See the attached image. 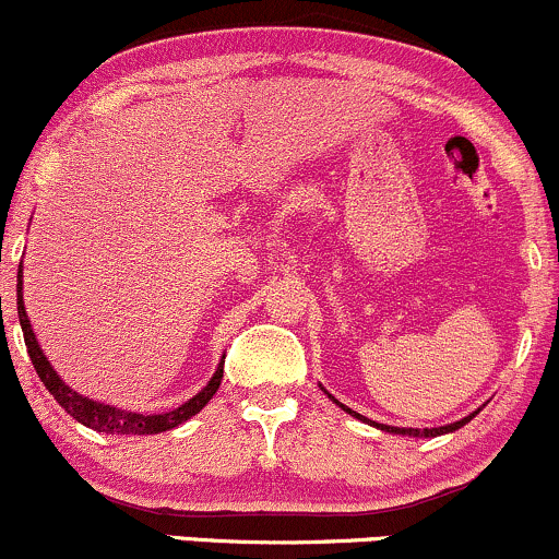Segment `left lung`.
<instances>
[{
    "mask_svg": "<svg viewBox=\"0 0 559 559\" xmlns=\"http://www.w3.org/2000/svg\"><path fill=\"white\" fill-rule=\"evenodd\" d=\"M323 389V386H320ZM325 391V389H323ZM325 394H329V391H325ZM329 400L333 402V404H338V407L344 409V413H349L352 418H357V420H368V418H362L360 413H355V409H349L346 407V404H342L336 400V396L333 394H329ZM480 413V407L476 409V413H471V415H465L463 420H454V423H447V426H439V428H396V426H383V423H376V420H368L370 426H376L378 431H386V433H400V436H413V439H433V436H444V433H452V431H457V428H463L465 423H471L473 418H476V415Z\"/></svg>",
    "mask_w": 559,
    "mask_h": 559,
    "instance_id": "1",
    "label": "left lung"
}]
</instances>
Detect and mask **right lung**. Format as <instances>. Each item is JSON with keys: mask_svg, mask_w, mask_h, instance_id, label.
Segmentation results:
<instances>
[{"mask_svg": "<svg viewBox=\"0 0 559 559\" xmlns=\"http://www.w3.org/2000/svg\"><path fill=\"white\" fill-rule=\"evenodd\" d=\"M17 318H21V329H23L25 346H28L31 362H34L36 373H38V378H41L44 386L49 389V394L55 396L57 404H60L68 415H73L81 426L94 428V431H99V433L150 436V433L170 431V428L181 426V423L194 418L199 409L213 400L215 391L221 389L223 362H226V357H223L221 365L215 368V373L207 381V386L199 391V394L191 396L189 402H183L181 407L170 409V413H155V415L133 413V409H123V407H118V404L88 400V396L73 391L60 376H57L52 362L47 360L41 344H38L34 329H31V320H28V312H25V301H23V262H21V273H17Z\"/></svg>", "mask_w": 559, "mask_h": 559, "instance_id": "1", "label": "right lung"}]
</instances>
